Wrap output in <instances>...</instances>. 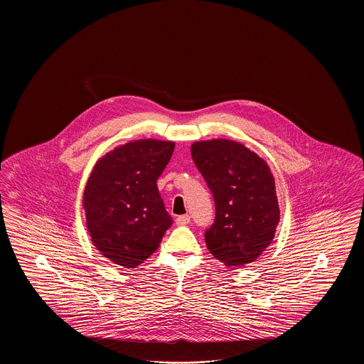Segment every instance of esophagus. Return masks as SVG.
Segmentation results:
<instances>
[{
	"instance_id": "esophagus-1",
	"label": "esophagus",
	"mask_w": 364,
	"mask_h": 364,
	"mask_svg": "<svg viewBox=\"0 0 364 364\" xmlns=\"http://www.w3.org/2000/svg\"><path fill=\"white\" fill-rule=\"evenodd\" d=\"M191 217L188 214H184V215H178L177 218H176V224L180 226L187 225V224H190Z\"/></svg>"
}]
</instances>
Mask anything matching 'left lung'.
I'll list each match as a JSON object with an SVG mask.
<instances>
[{
	"instance_id": "left-lung-1",
	"label": "left lung",
	"mask_w": 364,
	"mask_h": 364,
	"mask_svg": "<svg viewBox=\"0 0 364 364\" xmlns=\"http://www.w3.org/2000/svg\"><path fill=\"white\" fill-rule=\"evenodd\" d=\"M191 156L215 203L205 240L229 267L251 263L270 245L279 223L274 177L263 158L239 141H195Z\"/></svg>"
}]
</instances>
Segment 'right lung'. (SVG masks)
Segmentation results:
<instances>
[{
	"label": "right lung",
	"instance_id": "1",
	"mask_svg": "<svg viewBox=\"0 0 364 364\" xmlns=\"http://www.w3.org/2000/svg\"><path fill=\"white\" fill-rule=\"evenodd\" d=\"M173 150V141L140 139L95 164L83 208L91 242L105 258L134 269L156 252L173 224L156 187Z\"/></svg>",
	"mask_w": 364,
	"mask_h": 364
}]
</instances>
